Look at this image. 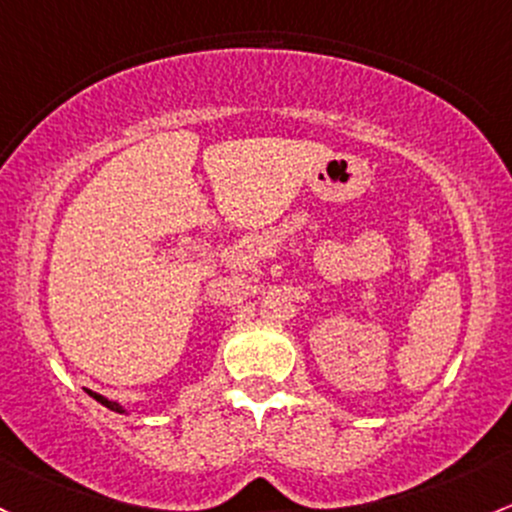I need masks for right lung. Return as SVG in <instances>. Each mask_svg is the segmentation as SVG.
I'll use <instances>...</instances> for the list:
<instances>
[{"label": "right lung", "mask_w": 512, "mask_h": 512, "mask_svg": "<svg viewBox=\"0 0 512 512\" xmlns=\"http://www.w3.org/2000/svg\"><path fill=\"white\" fill-rule=\"evenodd\" d=\"M87 393H89V396L94 398V401H99L101 406H106V408H109V411H116V413H126V411H123V408H121L119 403H116V401H109V398L99 396V393H94V391H89V389H87Z\"/></svg>", "instance_id": "1"}]
</instances>
